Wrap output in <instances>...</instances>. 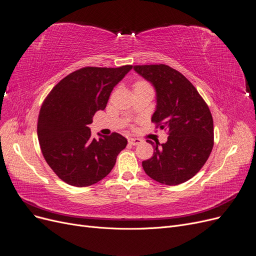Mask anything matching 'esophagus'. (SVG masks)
<instances>
[{
    "label": "esophagus",
    "instance_id": "34e87169",
    "mask_svg": "<svg viewBox=\"0 0 256 256\" xmlns=\"http://www.w3.org/2000/svg\"><path fill=\"white\" fill-rule=\"evenodd\" d=\"M142 142V140L139 139V138H128V144L130 146H138Z\"/></svg>",
    "mask_w": 256,
    "mask_h": 256
}]
</instances>
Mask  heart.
Masks as SVG:
<instances>
[{"mask_svg": "<svg viewBox=\"0 0 256 256\" xmlns=\"http://www.w3.org/2000/svg\"><path fill=\"white\" fill-rule=\"evenodd\" d=\"M137 84H141V83H137ZM137 84H136V85H137Z\"/></svg>", "mask_w": 256, "mask_h": 256, "instance_id": "heart-1", "label": "heart"}]
</instances>
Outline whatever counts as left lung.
I'll return each mask as SVG.
<instances>
[{
    "label": "left lung",
    "instance_id": "1",
    "mask_svg": "<svg viewBox=\"0 0 256 256\" xmlns=\"http://www.w3.org/2000/svg\"><path fill=\"white\" fill-rule=\"evenodd\" d=\"M134 70L155 88L152 121L168 132L166 144L148 140L154 154L142 162L144 172L164 184L186 182L204 166L212 152L211 112L194 85L178 70L164 64L135 65Z\"/></svg>",
    "mask_w": 256,
    "mask_h": 256
}]
</instances>
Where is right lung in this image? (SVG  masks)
<instances>
[{"instance_id":"right-lung-1","label":"right lung","mask_w":256,"mask_h":256,"mask_svg":"<svg viewBox=\"0 0 256 256\" xmlns=\"http://www.w3.org/2000/svg\"><path fill=\"white\" fill-rule=\"evenodd\" d=\"M133 68H84L62 79L44 100L38 138L46 162L60 179L88 186L110 174L128 140L118 133L92 138L88 124L106 108L112 88Z\"/></svg>"}]
</instances>
